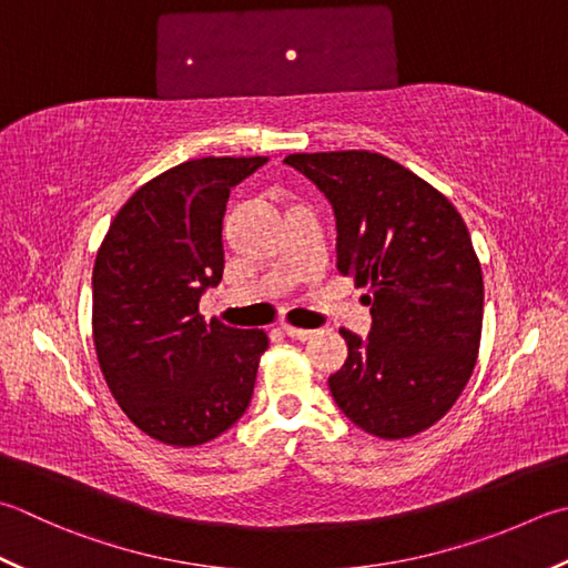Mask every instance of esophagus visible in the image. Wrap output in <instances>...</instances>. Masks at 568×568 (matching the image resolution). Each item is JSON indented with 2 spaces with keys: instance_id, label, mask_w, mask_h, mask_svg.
I'll return each instance as SVG.
<instances>
[{
  "instance_id": "34e87169",
  "label": "esophagus",
  "mask_w": 568,
  "mask_h": 568,
  "mask_svg": "<svg viewBox=\"0 0 568 568\" xmlns=\"http://www.w3.org/2000/svg\"><path fill=\"white\" fill-rule=\"evenodd\" d=\"M283 332L291 339H300V342H307V339L315 337L313 329H303V327H293V325H283Z\"/></svg>"
}]
</instances>
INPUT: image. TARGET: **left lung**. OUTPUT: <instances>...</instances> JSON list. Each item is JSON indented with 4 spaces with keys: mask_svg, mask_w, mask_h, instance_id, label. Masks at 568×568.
I'll list each match as a JSON object with an SVG mask.
<instances>
[{
    "mask_svg": "<svg viewBox=\"0 0 568 568\" xmlns=\"http://www.w3.org/2000/svg\"><path fill=\"white\" fill-rule=\"evenodd\" d=\"M329 199L337 268L369 287L372 332L339 329L347 362L329 392L354 426L384 440L430 428L458 402L483 335V271L468 226L436 186L369 150L297 152Z\"/></svg>",
    "mask_w": 568,
    "mask_h": 568,
    "instance_id": "1",
    "label": "left lung"
}]
</instances>
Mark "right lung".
<instances>
[{
  "mask_svg": "<svg viewBox=\"0 0 568 568\" xmlns=\"http://www.w3.org/2000/svg\"><path fill=\"white\" fill-rule=\"evenodd\" d=\"M268 158H202L132 194L93 265V344L110 394L144 436L192 448L246 414L263 329L206 322L199 300L224 275L231 189Z\"/></svg>",
  "mask_w": 568,
  "mask_h": 568,
  "instance_id": "right-lung-1",
  "label": "right lung"
}]
</instances>
